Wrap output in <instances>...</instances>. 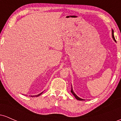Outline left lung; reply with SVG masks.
I'll return each mask as SVG.
<instances>
[{
	"label": "left lung",
	"instance_id": "8db88e82",
	"mask_svg": "<svg viewBox=\"0 0 121 121\" xmlns=\"http://www.w3.org/2000/svg\"><path fill=\"white\" fill-rule=\"evenodd\" d=\"M112 37H113V39H114V40L115 41H116V39H115V38H114V31H113V30H112ZM71 93L72 94H73V95H74V96L75 97V98H76V99H77V100H80V101H83V100H84V99H82V98H80V97H78V96H77V95H76V94L74 93V91H73V89H72H72H71Z\"/></svg>",
	"mask_w": 121,
	"mask_h": 121
}]
</instances>
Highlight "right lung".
I'll use <instances>...</instances> for the list:
<instances>
[{"label": "right lung", "instance_id": "add662e5", "mask_svg": "<svg viewBox=\"0 0 121 121\" xmlns=\"http://www.w3.org/2000/svg\"><path fill=\"white\" fill-rule=\"evenodd\" d=\"M42 93H43V92H42V93H40V94H37V95H30V97H38V96H39V95H41V94H42Z\"/></svg>", "mask_w": 121, "mask_h": 121}]
</instances>
